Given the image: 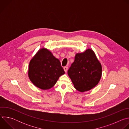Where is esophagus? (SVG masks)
<instances>
[{"mask_svg":"<svg viewBox=\"0 0 129 129\" xmlns=\"http://www.w3.org/2000/svg\"><path fill=\"white\" fill-rule=\"evenodd\" d=\"M64 71H65V72H67V70H68V67H67V66L64 67Z\"/></svg>","mask_w":129,"mask_h":129,"instance_id":"34e87169","label":"esophagus"}]
</instances>
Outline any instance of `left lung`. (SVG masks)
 Returning a JSON list of instances; mask_svg holds the SVG:
<instances>
[{"mask_svg":"<svg viewBox=\"0 0 129 129\" xmlns=\"http://www.w3.org/2000/svg\"><path fill=\"white\" fill-rule=\"evenodd\" d=\"M68 75L75 88L80 92L90 90L98 85L102 77V66L90 49L77 53Z\"/></svg>","mask_w":129,"mask_h":129,"instance_id":"obj_1","label":"left lung"}]
</instances>
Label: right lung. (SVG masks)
<instances>
[{
  "label": "right lung",
  "mask_w": 129,
  "mask_h": 129,
  "mask_svg": "<svg viewBox=\"0 0 129 129\" xmlns=\"http://www.w3.org/2000/svg\"><path fill=\"white\" fill-rule=\"evenodd\" d=\"M64 73L59 60L47 49L39 50L29 64V78L36 87L41 89L52 87Z\"/></svg>",
  "instance_id": "add662e5"
}]
</instances>
